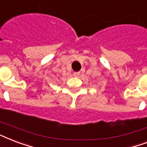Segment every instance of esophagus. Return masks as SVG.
Wrapping results in <instances>:
<instances>
[{"label": "esophagus", "mask_w": 147, "mask_h": 147, "mask_svg": "<svg viewBox=\"0 0 147 147\" xmlns=\"http://www.w3.org/2000/svg\"><path fill=\"white\" fill-rule=\"evenodd\" d=\"M79 76H80V73H79V72H74L73 73L74 77H78Z\"/></svg>", "instance_id": "obj_1"}]
</instances>
